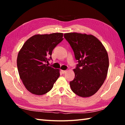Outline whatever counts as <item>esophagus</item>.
Returning a JSON list of instances; mask_svg holds the SVG:
<instances>
[{
	"label": "esophagus",
	"mask_w": 125,
	"mask_h": 125,
	"mask_svg": "<svg viewBox=\"0 0 125 125\" xmlns=\"http://www.w3.org/2000/svg\"><path fill=\"white\" fill-rule=\"evenodd\" d=\"M61 72H62V73H63V74H65V73H67V71H64V70H62L61 71Z\"/></svg>",
	"instance_id": "obj_1"
}]
</instances>
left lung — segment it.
<instances>
[{
	"label": "left lung",
	"mask_w": 125,
	"mask_h": 125,
	"mask_svg": "<svg viewBox=\"0 0 125 125\" xmlns=\"http://www.w3.org/2000/svg\"><path fill=\"white\" fill-rule=\"evenodd\" d=\"M64 36L70 44L78 64L73 69L74 79L69 84L72 90L83 98L98 92L106 78L109 61L102 43L92 35L77 32L65 33Z\"/></svg>",
	"instance_id": "obj_1"
}]
</instances>
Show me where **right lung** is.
I'll return each mask as SVG.
<instances>
[{"label": "right lung", "instance_id": "right-lung-1", "mask_svg": "<svg viewBox=\"0 0 125 125\" xmlns=\"http://www.w3.org/2000/svg\"><path fill=\"white\" fill-rule=\"evenodd\" d=\"M63 33L35 35L18 53L17 66L20 79L29 92L42 95L52 89L60 70L48 66L53 50L63 40Z\"/></svg>", "mask_w": 125, "mask_h": 125}]
</instances>
